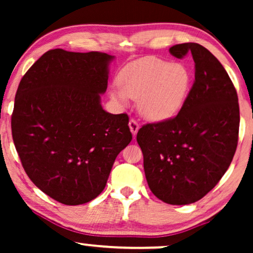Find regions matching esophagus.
<instances>
[{"instance_id": "34e87169", "label": "esophagus", "mask_w": 253, "mask_h": 253, "mask_svg": "<svg viewBox=\"0 0 253 253\" xmlns=\"http://www.w3.org/2000/svg\"><path fill=\"white\" fill-rule=\"evenodd\" d=\"M129 126H130V130L131 132H132L133 136H136L138 130H139V124H138V122L134 119H131L129 121Z\"/></svg>"}]
</instances>
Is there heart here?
Here are the masks:
<instances>
[{
    "label": "heart",
    "instance_id": "1",
    "mask_svg": "<svg viewBox=\"0 0 253 253\" xmlns=\"http://www.w3.org/2000/svg\"><path fill=\"white\" fill-rule=\"evenodd\" d=\"M119 86L112 95L126 105L138 100L146 119L160 121L175 115L186 98L190 74L184 65L169 63L158 57H145L126 64L117 76Z\"/></svg>",
    "mask_w": 253,
    "mask_h": 253
}]
</instances>
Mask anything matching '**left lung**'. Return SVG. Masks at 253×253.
Instances as JSON below:
<instances>
[{
	"instance_id": "left-lung-1",
	"label": "left lung",
	"mask_w": 253,
	"mask_h": 253,
	"mask_svg": "<svg viewBox=\"0 0 253 253\" xmlns=\"http://www.w3.org/2000/svg\"><path fill=\"white\" fill-rule=\"evenodd\" d=\"M169 51L177 58L192 55L195 82L177 115L145 124L137 141L153 195L170 205H188L206 196L229 168L240 107L233 82L210 50L188 42Z\"/></svg>"
}]
</instances>
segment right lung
<instances>
[{"label": "right lung", "instance_id": "obj_1", "mask_svg": "<svg viewBox=\"0 0 253 253\" xmlns=\"http://www.w3.org/2000/svg\"><path fill=\"white\" fill-rule=\"evenodd\" d=\"M113 58L100 51L48 50L17 89L11 131L24 170L64 205L96 198L132 139L126 114L107 113L100 103Z\"/></svg>", "mask_w": 253, "mask_h": 253}]
</instances>
